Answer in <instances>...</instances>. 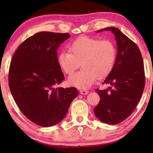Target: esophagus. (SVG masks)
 <instances>
[{"instance_id": "1", "label": "esophagus", "mask_w": 153, "mask_h": 153, "mask_svg": "<svg viewBox=\"0 0 153 153\" xmlns=\"http://www.w3.org/2000/svg\"><path fill=\"white\" fill-rule=\"evenodd\" d=\"M80 93L81 95H87V94L88 93V91H86V90H81Z\"/></svg>"}]
</instances>
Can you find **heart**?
<instances>
[{"mask_svg": "<svg viewBox=\"0 0 153 153\" xmlns=\"http://www.w3.org/2000/svg\"><path fill=\"white\" fill-rule=\"evenodd\" d=\"M69 49L70 52H60L58 62L62 71L69 75L73 74L81 65L82 70L68 79L72 86L88 88L97 78L108 76L114 68L116 48L111 41L83 36L73 41Z\"/></svg>", "mask_w": 153, "mask_h": 153, "instance_id": "b5f03b06", "label": "heart"}]
</instances>
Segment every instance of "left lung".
I'll list each match as a JSON object with an SVG mask.
<instances>
[{
	"instance_id": "1",
	"label": "left lung",
	"mask_w": 153,
	"mask_h": 153,
	"mask_svg": "<svg viewBox=\"0 0 153 153\" xmlns=\"http://www.w3.org/2000/svg\"><path fill=\"white\" fill-rule=\"evenodd\" d=\"M114 33L117 56L111 72L102 84L111 86L96 90L100 101L94 108L95 116L102 122L116 125L125 120L135 109L145 86L143 58L137 45L114 27L101 29Z\"/></svg>"
}]
</instances>
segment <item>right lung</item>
Instances as JSON below:
<instances>
[{"instance_id":"add662e5","label":"right lung","mask_w":153,"mask_h":153,"mask_svg":"<svg viewBox=\"0 0 153 153\" xmlns=\"http://www.w3.org/2000/svg\"><path fill=\"white\" fill-rule=\"evenodd\" d=\"M69 33H37L14 53L9 70V87L23 114L35 124L51 127L60 123L78 95L74 87L56 88L64 79L57 49Z\"/></svg>"}]
</instances>
